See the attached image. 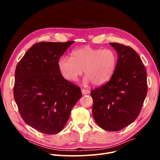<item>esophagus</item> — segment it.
Returning a JSON list of instances; mask_svg holds the SVG:
<instances>
[{"mask_svg": "<svg viewBox=\"0 0 160 160\" xmlns=\"http://www.w3.org/2000/svg\"><path fill=\"white\" fill-rule=\"evenodd\" d=\"M81 91H82V93L83 95H87V94L89 93V92H90L89 90L86 89H82Z\"/></svg>", "mask_w": 160, "mask_h": 160, "instance_id": "1", "label": "esophagus"}]
</instances>
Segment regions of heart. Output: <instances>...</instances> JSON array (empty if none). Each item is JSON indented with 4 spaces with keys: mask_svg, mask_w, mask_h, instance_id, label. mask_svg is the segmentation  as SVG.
Wrapping results in <instances>:
<instances>
[{
    "mask_svg": "<svg viewBox=\"0 0 160 160\" xmlns=\"http://www.w3.org/2000/svg\"><path fill=\"white\" fill-rule=\"evenodd\" d=\"M117 63V54L110 48H95L89 46L75 49L71 58L63 56L58 60V67L63 77L71 82H77L83 70L84 83L92 82L100 86L111 78Z\"/></svg>",
    "mask_w": 160,
    "mask_h": 160,
    "instance_id": "heart-1",
    "label": "heart"
}]
</instances>
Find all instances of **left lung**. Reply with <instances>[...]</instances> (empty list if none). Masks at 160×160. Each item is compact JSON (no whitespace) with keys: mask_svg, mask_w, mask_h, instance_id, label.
Returning <instances> with one entry per match:
<instances>
[{"mask_svg":"<svg viewBox=\"0 0 160 160\" xmlns=\"http://www.w3.org/2000/svg\"><path fill=\"white\" fill-rule=\"evenodd\" d=\"M117 52L115 71L108 82L91 91L92 112L102 129L119 131L136 119L146 98L147 72L141 58L132 47L110 43Z\"/></svg>","mask_w":160,"mask_h":160,"instance_id":"1","label":"left lung"}]
</instances>
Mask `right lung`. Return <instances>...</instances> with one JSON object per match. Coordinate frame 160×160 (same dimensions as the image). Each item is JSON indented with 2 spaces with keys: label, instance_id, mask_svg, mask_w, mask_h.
<instances>
[{
  "label": "right lung",
  "instance_id": "right-lung-1",
  "mask_svg": "<svg viewBox=\"0 0 160 160\" xmlns=\"http://www.w3.org/2000/svg\"><path fill=\"white\" fill-rule=\"evenodd\" d=\"M74 41L39 42L17 65L13 97L23 121L46 134L60 132L82 97L80 87L65 79L58 60Z\"/></svg>",
  "mask_w": 160,
  "mask_h": 160
}]
</instances>
